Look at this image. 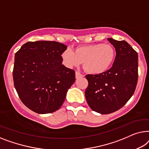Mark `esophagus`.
<instances>
[{
	"label": "esophagus",
	"instance_id": "1",
	"mask_svg": "<svg viewBox=\"0 0 149 149\" xmlns=\"http://www.w3.org/2000/svg\"><path fill=\"white\" fill-rule=\"evenodd\" d=\"M84 75L83 74H81L79 73V72H75V77H76L77 79L79 78V77H84Z\"/></svg>",
	"mask_w": 149,
	"mask_h": 149
}]
</instances>
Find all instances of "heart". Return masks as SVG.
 <instances>
[{
  "instance_id": "heart-1",
  "label": "heart",
  "mask_w": 149,
  "mask_h": 149,
  "mask_svg": "<svg viewBox=\"0 0 149 149\" xmlns=\"http://www.w3.org/2000/svg\"><path fill=\"white\" fill-rule=\"evenodd\" d=\"M64 63L69 68L83 63L84 70L92 74L104 73L111 66L116 57V51L109 44H93L77 47L75 53L68 48L62 53Z\"/></svg>"
}]
</instances>
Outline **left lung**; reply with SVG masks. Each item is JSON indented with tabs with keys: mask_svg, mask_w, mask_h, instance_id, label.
<instances>
[{
	"mask_svg": "<svg viewBox=\"0 0 149 149\" xmlns=\"http://www.w3.org/2000/svg\"><path fill=\"white\" fill-rule=\"evenodd\" d=\"M116 49L112 68L100 74L86 75L87 103L94 111L109 114L121 109L134 93L138 81V53L125 40L108 38Z\"/></svg>",
	"mask_w": 149,
	"mask_h": 149,
	"instance_id": "obj_1",
	"label": "left lung"
}]
</instances>
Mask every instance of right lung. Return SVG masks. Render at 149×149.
I'll return each instance as SVG.
<instances>
[{
  "label": "right lung",
  "mask_w": 149,
  "mask_h": 149,
  "mask_svg": "<svg viewBox=\"0 0 149 149\" xmlns=\"http://www.w3.org/2000/svg\"><path fill=\"white\" fill-rule=\"evenodd\" d=\"M67 47L55 41L28 42L15 54V88L23 103L37 113L58 110L74 83L75 71L62 64Z\"/></svg>",
  "instance_id": "1"
}]
</instances>
